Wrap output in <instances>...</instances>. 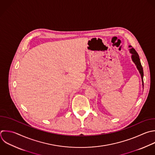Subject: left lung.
<instances>
[{
  "mask_svg": "<svg viewBox=\"0 0 155 155\" xmlns=\"http://www.w3.org/2000/svg\"><path fill=\"white\" fill-rule=\"evenodd\" d=\"M130 47H131V46H130ZM130 53H131V58H132V60L135 63L140 74L141 76V78H142V85H143V68L142 67V65L140 64V59H139V56L138 55V54L137 53V52L136 51V50L132 48L130 49Z\"/></svg>",
  "mask_w": 155,
  "mask_h": 155,
  "instance_id": "1",
  "label": "left lung"
}]
</instances>
